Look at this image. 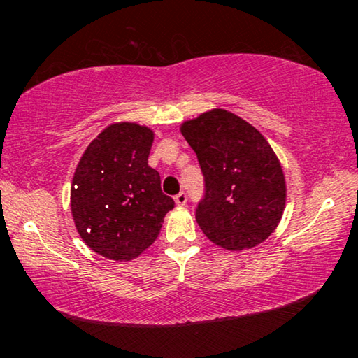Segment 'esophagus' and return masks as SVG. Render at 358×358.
I'll list each match as a JSON object with an SVG mask.
<instances>
[{
    "mask_svg": "<svg viewBox=\"0 0 358 358\" xmlns=\"http://www.w3.org/2000/svg\"><path fill=\"white\" fill-rule=\"evenodd\" d=\"M186 202H187L186 192H180V194H177V196H175V203L180 205V207H183V205H186Z\"/></svg>",
    "mask_w": 358,
    "mask_h": 358,
    "instance_id": "obj_1",
    "label": "esophagus"
}]
</instances>
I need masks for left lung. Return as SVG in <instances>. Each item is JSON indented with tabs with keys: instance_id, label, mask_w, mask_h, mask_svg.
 I'll return each instance as SVG.
<instances>
[{
	"instance_id": "obj_1",
	"label": "left lung",
	"mask_w": 358,
	"mask_h": 358,
	"mask_svg": "<svg viewBox=\"0 0 358 358\" xmlns=\"http://www.w3.org/2000/svg\"><path fill=\"white\" fill-rule=\"evenodd\" d=\"M202 169L205 192L196 220L229 251L262 243L281 221L286 181L273 148L260 132L222 108L181 124Z\"/></svg>"
}]
</instances>
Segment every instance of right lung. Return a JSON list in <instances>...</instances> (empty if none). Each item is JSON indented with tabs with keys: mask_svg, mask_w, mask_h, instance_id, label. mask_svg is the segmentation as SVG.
Returning a JSON list of instances; mask_svg holds the SVG:
<instances>
[{
	"mask_svg": "<svg viewBox=\"0 0 358 358\" xmlns=\"http://www.w3.org/2000/svg\"><path fill=\"white\" fill-rule=\"evenodd\" d=\"M155 134L147 126L115 123L85 150L71 187L78 235L94 252L131 260L153 243L173 199L148 166Z\"/></svg>",
	"mask_w": 358,
	"mask_h": 358,
	"instance_id": "1",
	"label": "right lung"
}]
</instances>
